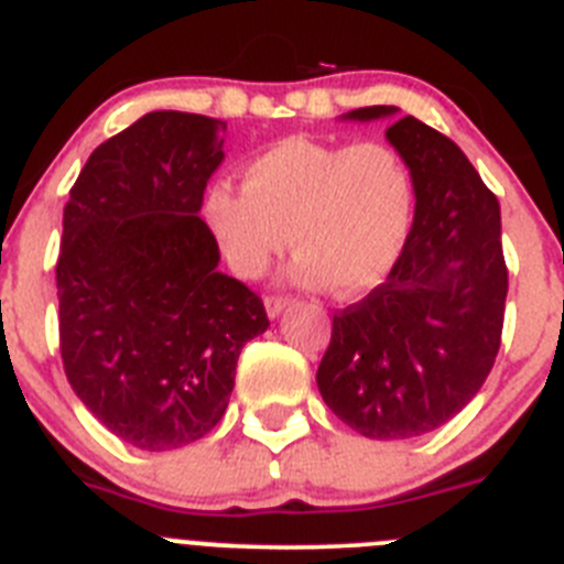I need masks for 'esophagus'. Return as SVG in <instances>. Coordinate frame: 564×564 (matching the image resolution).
Returning a JSON list of instances; mask_svg holds the SVG:
<instances>
[{"label":"esophagus","mask_w":564,"mask_h":564,"mask_svg":"<svg viewBox=\"0 0 564 564\" xmlns=\"http://www.w3.org/2000/svg\"><path fill=\"white\" fill-rule=\"evenodd\" d=\"M288 304H291V299L279 296V293H271V296H265V310H268V316H271V318H276L279 313L288 307Z\"/></svg>","instance_id":"obj_1"}]
</instances>
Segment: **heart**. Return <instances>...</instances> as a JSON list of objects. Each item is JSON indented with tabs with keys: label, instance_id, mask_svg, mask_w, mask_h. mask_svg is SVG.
Here are the masks:
<instances>
[{
	"label": "heart",
	"instance_id": "obj_1",
	"mask_svg": "<svg viewBox=\"0 0 564 564\" xmlns=\"http://www.w3.org/2000/svg\"><path fill=\"white\" fill-rule=\"evenodd\" d=\"M413 206L411 167L391 144L288 137L242 164V187L215 181L200 209L240 276H262L293 240L299 282L355 296L397 265Z\"/></svg>",
	"mask_w": 564,
	"mask_h": 564
}]
</instances>
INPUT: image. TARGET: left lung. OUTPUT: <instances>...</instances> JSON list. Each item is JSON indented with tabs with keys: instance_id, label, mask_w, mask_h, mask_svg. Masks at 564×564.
<instances>
[{
	"instance_id": "left-lung-1",
	"label": "left lung",
	"mask_w": 564,
	"mask_h": 564,
	"mask_svg": "<svg viewBox=\"0 0 564 564\" xmlns=\"http://www.w3.org/2000/svg\"><path fill=\"white\" fill-rule=\"evenodd\" d=\"M391 113L394 106H366L346 117ZM386 137L416 187L411 235L383 285L333 316L316 383L360 436L411 438L481 391L500 349L509 271L500 204L462 148L416 117Z\"/></svg>"
}]
</instances>
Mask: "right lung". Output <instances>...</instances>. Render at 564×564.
I'll list each match as a JSON object with an SVG mask.
<instances>
[{
	"label": "right lung",
	"instance_id": "right-lung-1",
	"mask_svg": "<svg viewBox=\"0 0 564 564\" xmlns=\"http://www.w3.org/2000/svg\"><path fill=\"white\" fill-rule=\"evenodd\" d=\"M224 131L204 113H144L95 148L64 206L66 380L139 451H175L218 425L240 349L268 329L262 299L218 271V240L198 218Z\"/></svg>",
	"mask_w": 564,
	"mask_h": 564
}]
</instances>
